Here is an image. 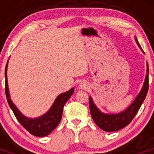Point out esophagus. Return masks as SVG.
<instances>
[{
  "mask_svg": "<svg viewBox=\"0 0 154 154\" xmlns=\"http://www.w3.org/2000/svg\"><path fill=\"white\" fill-rule=\"evenodd\" d=\"M89 87V84L87 83L86 82L82 81L79 83V89H87Z\"/></svg>",
  "mask_w": 154,
  "mask_h": 154,
  "instance_id": "1",
  "label": "esophagus"
}]
</instances>
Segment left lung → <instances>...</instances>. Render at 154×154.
<instances>
[{
    "label": "left lung",
    "instance_id": "1",
    "mask_svg": "<svg viewBox=\"0 0 154 154\" xmlns=\"http://www.w3.org/2000/svg\"><path fill=\"white\" fill-rule=\"evenodd\" d=\"M135 40L141 51L144 52L141 48L140 45L139 44L137 38H135ZM148 88H149V66L146 62V75L142 89L133 103L129 106V107L119 113H104L99 109V108L94 103L92 98L90 96L89 109H90L92 119L100 129L106 132H115L126 127L133 120L138 110L140 108L141 105L143 103L147 94Z\"/></svg>",
    "mask_w": 154,
    "mask_h": 154
}]
</instances>
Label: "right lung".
Masks as SVG:
<instances>
[{
  "label": "right lung",
  "mask_w": 154,
  "mask_h": 154,
  "mask_svg": "<svg viewBox=\"0 0 154 154\" xmlns=\"http://www.w3.org/2000/svg\"><path fill=\"white\" fill-rule=\"evenodd\" d=\"M8 64V61L5 68V93L9 106L12 109L19 123L31 134L38 137H44L49 135L60 123L64 106L74 92V88H72L68 92H63L57 96L51 108L45 114L37 118H28L21 113L11 99L7 77Z\"/></svg>",
  "instance_id": "obj_1"
}]
</instances>
